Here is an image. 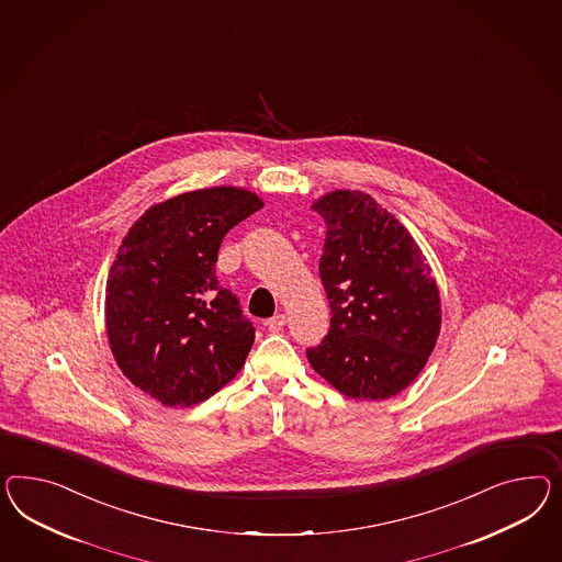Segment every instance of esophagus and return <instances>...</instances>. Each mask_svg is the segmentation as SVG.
Masks as SVG:
<instances>
[{
	"instance_id": "esophagus-1",
	"label": "esophagus",
	"mask_w": 562,
	"mask_h": 562,
	"mask_svg": "<svg viewBox=\"0 0 562 562\" xmlns=\"http://www.w3.org/2000/svg\"><path fill=\"white\" fill-rule=\"evenodd\" d=\"M268 329L272 331V334H276V331H282L284 329V325H286V315H273L272 319H268Z\"/></svg>"
}]
</instances>
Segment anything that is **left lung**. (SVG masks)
<instances>
[{
	"mask_svg": "<svg viewBox=\"0 0 562 562\" xmlns=\"http://www.w3.org/2000/svg\"><path fill=\"white\" fill-rule=\"evenodd\" d=\"M313 211L327 225L319 273L331 329L306 358L349 398L398 395L419 376L440 335L431 268L409 231L370 194L335 190Z\"/></svg>",
	"mask_w": 562,
	"mask_h": 562,
	"instance_id": "obj_1",
	"label": "left lung"
}]
</instances>
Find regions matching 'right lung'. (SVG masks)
<instances>
[{
  "mask_svg": "<svg viewBox=\"0 0 562 562\" xmlns=\"http://www.w3.org/2000/svg\"><path fill=\"white\" fill-rule=\"evenodd\" d=\"M263 200L216 186L153 204L108 273V341L122 374L166 407H190L237 376L256 339L218 286L223 237Z\"/></svg>",
  "mask_w": 562,
  "mask_h": 562,
  "instance_id": "add662e5",
  "label": "right lung"
}]
</instances>
